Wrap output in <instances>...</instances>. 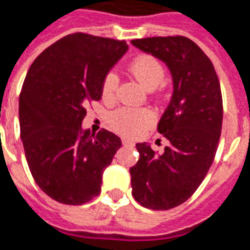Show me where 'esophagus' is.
I'll return each instance as SVG.
<instances>
[{"label":"esophagus","instance_id":"34e87169","mask_svg":"<svg viewBox=\"0 0 250 250\" xmlns=\"http://www.w3.org/2000/svg\"><path fill=\"white\" fill-rule=\"evenodd\" d=\"M122 144H124V146H129V147H133V146H135L130 140H126V139H122Z\"/></svg>","mask_w":250,"mask_h":250}]
</instances>
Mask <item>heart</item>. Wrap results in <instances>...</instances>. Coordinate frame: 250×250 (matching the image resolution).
<instances>
[{"mask_svg":"<svg viewBox=\"0 0 250 250\" xmlns=\"http://www.w3.org/2000/svg\"><path fill=\"white\" fill-rule=\"evenodd\" d=\"M129 70L148 89H154L158 85H161L166 76V69L163 63L156 57L149 54L135 58L129 65ZM118 85H120V77L117 72L110 70L104 76L102 83L103 99L106 101L114 99L118 91ZM154 113L146 107H118L108 117L111 128L117 133L128 137L140 135L144 129L148 128L154 122Z\"/></svg>","mask_w":250,"mask_h":250,"instance_id":"obj_1","label":"heart"}]
</instances>
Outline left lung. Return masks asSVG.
Here are the masks:
<instances>
[{"mask_svg": "<svg viewBox=\"0 0 250 250\" xmlns=\"http://www.w3.org/2000/svg\"><path fill=\"white\" fill-rule=\"evenodd\" d=\"M132 44L166 63L174 83L158 124L170 144L162 154L146 143L136 144L140 158L129 168L135 200L166 211L196 192L214 162L223 121L219 79L211 60L187 36L144 38Z\"/></svg>", "mask_w": 250, "mask_h": 250, "instance_id": "obj_1", "label": "left lung"}]
</instances>
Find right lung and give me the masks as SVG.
I'll return each instance as SVG.
<instances>
[{"label": "right lung", "mask_w": 250, "mask_h": 250, "mask_svg": "<svg viewBox=\"0 0 250 250\" xmlns=\"http://www.w3.org/2000/svg\"><path fill=\"white\" fill-rule=\"evenodd\" d=\"M128 50L125 41L76 32L36 57L19 99L20 136L38 187L53 200L80 206L101 193L102 174L121 139L82 130L88 103L102 98L108 70Z\"/></svg>", "instance_id": "1"}]
</instances>
